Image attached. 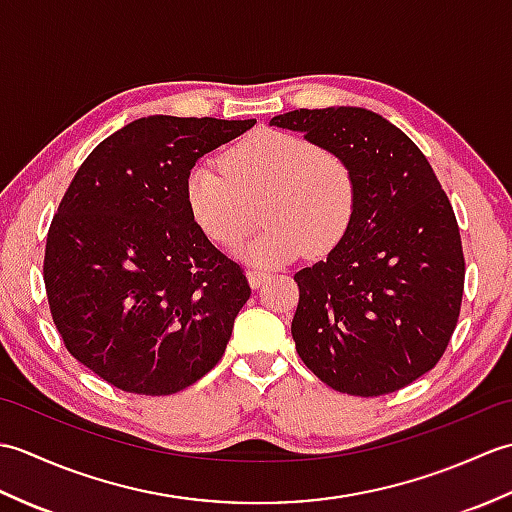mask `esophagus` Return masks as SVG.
<instances>
[{"instance_id":"34e87169","label":"esophagus","mask_w":512,"mask_h":512,"mask_svg":"<svg viewBox=\"0 0 512 512\" xmlns=\"http://www.w3.org/2000/svg\"><path fill=\"white\" fill-rule=\"evenodd\" d=\"M246 277H248V284L253 288H259L264 284V281L268 279V273L266 270H257V268H248L246 270Z\"/></svg>"}]
</instances>
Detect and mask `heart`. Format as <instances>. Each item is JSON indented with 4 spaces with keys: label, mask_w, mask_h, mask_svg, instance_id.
I'll return each mask as SVG.
<instances>
[{
    "label": "heart",
    "mask_w": 512,
    "mask_h": 512,
    "mask_svg": "<svg viewBox=\"0 0 512 512\" xmlns=\"http://www.w3.org/2000/svg\"><path fill=\"white\" fill-rule=\"evenodd\" d=\"M184 198L200 231L224 248L242 244L257 224L266 228L242 250L250 264L290 262L301 250L328 255L354 220L358 180L352 162L308 138L262 129L222 156V171L195 165Z\"/></svg>",
    "instance_id": "1"
}]
</instances>
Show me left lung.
I'll use <instances>...</instances> for the list:
<instances>
[{"label":"left lung","mask_w":512,"mask_h":512,"mask_svg":"<svg viewBox=\"0 0 512 512\" xmlns=\"http://www.w3.org/2000/svg\"><path fill=\"white\" fill-rule=\"evenodd\" d=\"M270 125L339 151L358 180L350 231L295 275L297 354L341 394L407 387L438 365L462 308V237L447 193L416 143L363 107L295 110Z\"/></svg>","instance_id":"obj_1"}]
</instances>
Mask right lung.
Here are the masks:
<instances>
[{
	"instance_id": "1",
	"label": "right lung",
	"mask_w": 512,
	"mask_h": 512,
	"mask_svg": "<svg viewBox=\"0 0 512 512\" xmlns=\"http://www.w3.org/2000/svg\"><path fill=\"white\" fill-rule=\"evenodd\" d=\"M253 125L138 118L83 160L59 202L43 257L52 321L65 350L112 387L171 396L222 358L250 286L195 224L184 182Z\"/></svg>"
}]
</instances>
